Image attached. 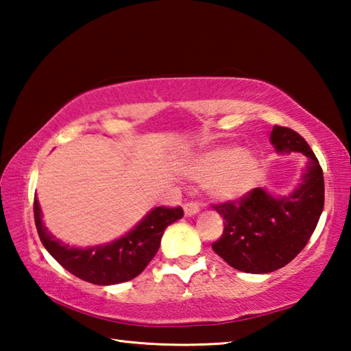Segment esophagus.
I'll return each mask as SVG.
<instances>
[{
  "label": "esophagus",
  "mask_w": 351,
  "mask_h": 351,
  "mask_svg": "<svg viewBox=\"0 0 351 351\" xmlns=\"http://www.w3.org/2000/svg\"><path fill=\"white\" fill-rule=\"evenodd\" d=\"M199 212V207L197 203H193V201H190V203L184 204V213H186L187 217H192V215H197Z\"/></svg>",
  "instance_id": "34e87169"
}]
</instances>
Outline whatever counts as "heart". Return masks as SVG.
Listing matches in <instances>:
<instances>
[{
  "label": "heart",
  "instance_id": "1",
  "mask_svg": "<svg viewBox=\"0 0 351 351\" xmlns=\"http://www.w3.org/2000/svg\"><path fill=\"white\" fill-rule=\"evenodd\" d=\"M193 176L210 182V192L218 199H237L254 187L258 176V161L237 147H219L204 153L195 164Z\"/></svg>",
  "mask_w": 351,
  "mask_h": 351
}]
</instances>
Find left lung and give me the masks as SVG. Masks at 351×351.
Instances as JSON below:
<instances>
[{
	"instance_id": "1",
	"label": "left lung",
	"mask_w": 351,
	"mask_h": 351,
	"mask_svg": "<svg viewBox=\"0 0 351 351\" xmlns=\"http://www.w3.org/2000/svg\"><path fill=\"white\" fill-rule=\"evenodd\" d=\"M271 142L277 152H299L310 158L299 187L285 198L257 187L240 199L212 204L224 219L223 234L212 249L232 268L249 274L280 269L297 257L324 209V171L308 142L280 125L272 128Z\"/></svg>"
}]
</instances>
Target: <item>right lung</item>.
Returning <instances> with one entry per match:
<instances>
[{
  "label": "right lung",
  "instance_id": "add662e5",
  "mask_svg": "<svg viewBox=\"0 0 351 351\" xmlns=\"http://www.w3.org/2000/svg\"><path fill=\"white\" fill-rule=\"evenodd\" d=\"M182 215L180 206H159L122 239L104 246L80 249L63 245L47 232L41 221L38 199L34 198L35 226L47 252L71 274L94 285H116L139 276L156 255L165 228Z\"/></svg>",
  "mask_w": 351,
  "mask_h": 351
}]
</instances>
